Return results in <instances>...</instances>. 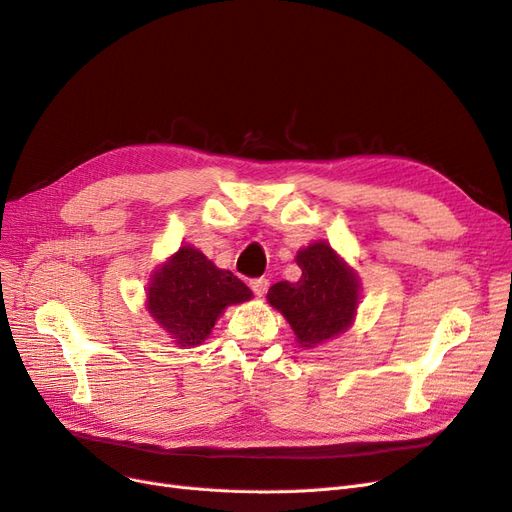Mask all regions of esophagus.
I'll use <instances>...</instances> for the list:
<instances>
[{
    "mask_svg": "<svg viewBox=\"0 0 512 512\" xmlns=\"http://www.w3.org/2000/svg\"><path fill=\"white\" fill-rule=\"evenodd\" d=\"M252 290L256 292V297H262V294H267V290H269V280H267V277H256V280H252Z\"/></svg>",
    "mask_w": 512,
    "mask_h": 512,
    "instance_id": "obj_1",
    "label": "esophagus"
}]
</instances>
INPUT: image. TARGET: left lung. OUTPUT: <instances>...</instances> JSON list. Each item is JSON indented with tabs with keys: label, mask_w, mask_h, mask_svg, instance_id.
<instances>
[{
	"label": "left lung",
	"mask_w": 512,
	"mask_h": 512,
	"mask_svg": "<svg viewBox=\"0 0 512 512\" xmlns=\"http://www.w3.org/2000/svg\"><path fill=\"white\" fill-rule=\"evenodd\" d=\"M301 277L277 282L267 299L280 309L303 348H314L350 327L359 282L331 245L314 243L297 254Z\"/></svg>",
	"instance_id": "left-lung-1"
}]
</instances>
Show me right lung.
I'll use <instances>...</instances> for the list:
<instances>
[{
	"label": "right lung",
	"mask_w": 512,
	"mask_h": 512,
	"mask_svg": "<svg viewBox=\"0 0 512 512\" xmlns=\"http://www.w3.org/2000/svg\"><path fill=\"white\" fill-rule=\"evenodd\" d=\"M247 299H252V290L237 275L218 269L192 245H183L153 275L147 307L177 344L196 346L211 333L224 307Z\"/></svg>",
	"instance_id": "add662e5"
}]
</instances>
